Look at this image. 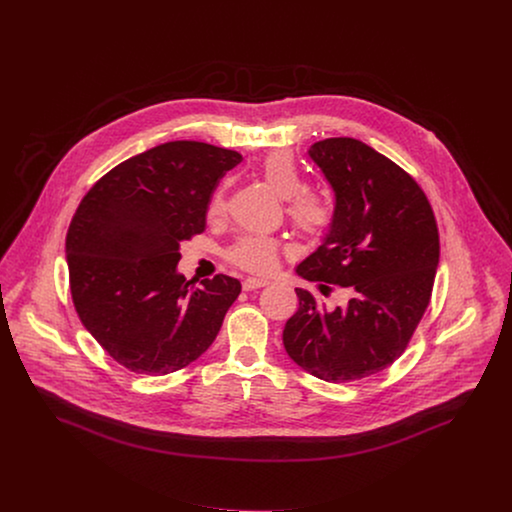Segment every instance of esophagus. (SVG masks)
Listing matches in <instances>:
<instances>
[{"label": "esophagus", "mask_w": 512, "mask_h": 512, "mask_svg": "<svg viewBox=\"0 0 512 512\" xmlns=\"http://www.w3.org/2000/svg\"><path fill=\"white\" fill-rule=\"evenodd\" d=\"M267 284H269V280H267V278L249 276V278H245V280H243V290H245V292H249V290H257V288H263V286H267Z\"/></svg>", "instance_id": "esophagus-1"}]
</instances>
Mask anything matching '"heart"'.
Returning <instances> with one entry per match:
<instances>
[{"instance_id":"b5f03b06","label":"heart","mask_w":512,"mask_h":512,"mask_svg":"<svg viewBox=\"0 0 512 512\" xmlns=\"http://www.w3.org/2000/svg\"><path fill=\"white\" fill-rule=\"evenodd\" d=\"M261 176L272 189L288 199V216L305 234L319 236L332 224L334 205L323 191H307L303 187L300 168L292 152H271L259 166ZM226 209L224 193L216 191L209 203V216H220ZM280 245L263 234H245L228 249V259L241 269L251 272L271 271L276 265Z\"/></svg>"}]
</instances>
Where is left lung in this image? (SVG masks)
Returning <instances> with one entry per match:
<instances>
[{
  "label": "left lung",
  "mask_w": 512,
  "mask_h": 512,
  "mask_svg": "<svg viewBox=\"0 0 512 512\" xmlns=\"http://www.w3.org/2000/svg\"><path fill=\"white\" fill-rule=\"evenodd\" d=\"M307 154L332 187L334 218L296 272L350 300L327 307L296 288L300 307L282 342L307 373L346 383L383 371L406 350L431 298L439 232L420 185L381 152L332 137Z\"/></svg>",
  "instance_id": "8db88e82"
}]
</instances>
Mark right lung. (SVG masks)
Returning <instances> with one entry per match:
<instances>
[{
    "label": "right lung",
    "instance_id": "obj_1",
    "mask_svg": "<svg viewBox=\"0 0 512 512\" xmlns=\"http://www.w3.org/2000/svg\"><path fill=\"white\" fill-rule=\"evenodd\" d=\"M240 162V152L170 141L127 158L83 197L65 238L71 298L123 367L166 375L214 342L240 280L216 274L189 288L180 243L205 230L212 191Z\"/></svg>",
    "mask_w": 512,
    "mask_h": 512
}]
</instances>
